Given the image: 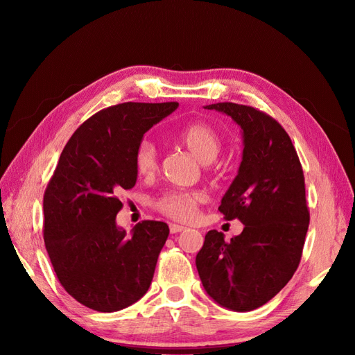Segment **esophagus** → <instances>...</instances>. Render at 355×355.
<instances>
[{"instance_id":"34e87169","label":"esophagus","mask_w":355,"mask_h":355,"mask_svg":"<svg viewBox=\"0 0 355 355\" xmlns=\"http://www.w3.org/2000/svg\"><path fill=\"white\" fill-rule=\"evenodd\" d=\"M182 230H185L184 226H180V225H170V232H171L173 234L180 233V232H182Z\"/></svg>"}]
</instances>
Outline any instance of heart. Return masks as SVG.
<instances>
[{
	"instance_id": "heart-1",
	"label": "heart",
	"mask_w": 355,
	"mask_h": 355,
	"mask_svg": "<svg viewBox=\"0 0 355 355\" xmlns=\"http://www.w3.org/2000/svg\"><path fill=\"white\" fill-rule=\"evenodd\" d=\"M178 141L201 162L214 161L221 151V138L217 130L209 123H193L178 134ZM137 173L142 177H153L158 170V149L151 139H144L135 153ZM204 201L200 191L173 190L161 196L155 201V207L162 214L178 221H191L198 206Z\"/></svg>"
}]
</instances>
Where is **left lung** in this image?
Here are the masks:
<instances>
[{
  "instance_id": "1",
  "label": "left lung",
  "mask_w": 355,
  "mask_h": 355,
  "mask_svg": "<svg viewBox=\"0 0 355 355\" xmlns=\"http://www.w3.org/2000/svg\"><path fill=\"white\" fill-rule=\"evenodd\" d=\"M204 107L241 128L243 157L218 210L245 229L229 243L210 230L196 265L218 305L248 312L270 301L301 262L309 226L304 171L286 130L265 112L232 102Z\"/></svg>"
}]
</instances>
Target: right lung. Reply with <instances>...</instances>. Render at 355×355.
Returning <instances> with one entry per match:
<instances>
[{
  "label": "right lung",
  "instance_id": "obj_1",
  "mask_svg": "<svg viewBox=\"0 0 355 355\" xmlns=\"http://www.w3.org/2000/svg\"><path fill=\"white\" fill-rule=\"evenodd\" d=\"M177 102H125L99 110L71 135L43 198L44 245L62 286L82 305L115 312L135 304L153 282L170 229L144 220L116 226L119 196L137 182L144 134Z\"/></svg>",
  "mask_w": 355,
  "mask_h": 355
}]
</instances>
